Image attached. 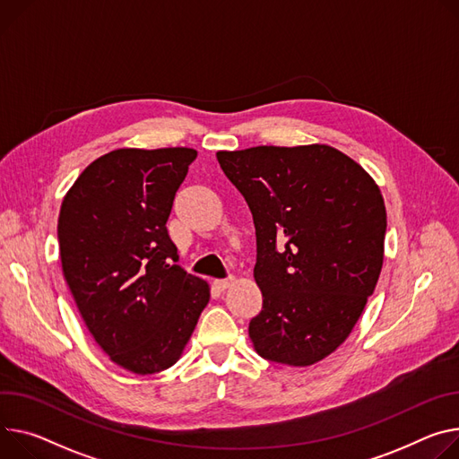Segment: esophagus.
I'll return each mask as SVG.
<instances>
[{"label": "esophagus", "instance_id": "esophagus-1", "mask_svg": "<svg viewBox=\"0 0 459 459\" xmlns=\"http://www.w3.org/2000/svg\"><path fill=\"white\" fill-rule=\"evenodd\" d=\"M232 283H234V278H223V280H216V281H214V287H216L218 290H225V289H229Z\"/></svg>", "mask_w": 459, "mask_h": 459}]
</instances>
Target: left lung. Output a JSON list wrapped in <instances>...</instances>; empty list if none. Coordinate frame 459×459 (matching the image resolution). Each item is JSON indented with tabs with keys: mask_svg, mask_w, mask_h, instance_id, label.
Listing matches in <instances>:
<instances>
[{
	"mask_svg": "<svg viewBox=\"0 0 459 459\" xmlns=\"http://www.w3.org/2000/svg\"><path fill=\"white\" fill-rule=\"evenodd\" d=\"M216 157L256 229L264 304L248 335L271 362L315 364L346 341L377 285L386 234L381 190L325 144Z\"/></svg>",
	"mask_w": 459,
	"mask_h": 459,
	"instance_id": "left-lung-1",
	"label": "left lung"
}]
</instances>
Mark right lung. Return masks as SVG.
I'll list each match as a JSON object with an SVG mask.
<instances>
[{
    "label": "right lung",
    "instance_id": "obj_1",
    "mask_svg": "<svg viewBox=\"0 0 459 459\" xmlns=\"http://www.w3.org/2000/svg\"><path fill=\"white\" fill-rule=\"evenodd\" d=\"M197 152L113 150L80 174L58 218L60 260L97 344L124 369L170 368L211 299L178 265L166 221Z\"/></svg>",
    "mask_w": 459,
    "mask_h": 459
}]
</instances>
